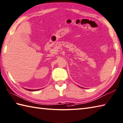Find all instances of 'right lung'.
I'll list each match as a JSON object with an SVG mask.
<instances>
[{
    "label": "right lung",
    "instance_id": "right-lung-1",
    "mask_svg": "<svg viewBox=\"0 0 123 123\" xmlns=\"http://www.w3.org/2000/svg\"><path fill=\"white\" fill-rule=\"evenodd\" d=\"M25 89L28 90V91H37V90H39V89H37V90H30V89Z\"/></svg>",
    "mask_w": 123,
    "mask_h": 123
}]
</instances>
